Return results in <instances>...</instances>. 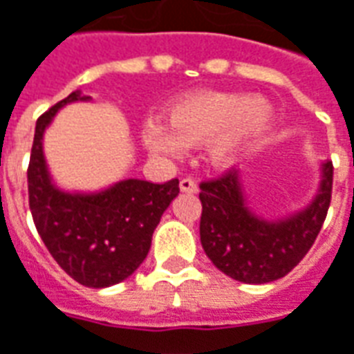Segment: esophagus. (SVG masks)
<instances>
[{"label": "esophagus", "mask_w": 354, "mask_h": 354, "mask_svg": "<svg viewBox=\"0 0 354 354\" xmlns=\"http://www.w3.org/2000/svg\"><path fill=\"white\" fill-rule=\"evenodd\" d=\"M180 189L184 193H197V182L192 180V178H184V180H180Z\"/></svg>", "instance_id": "obj_1"}]
</instances>
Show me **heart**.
<instances>
[{
	"mask_svg": "<svg viewBox=\"0 0 354 354\" xmlns=\"http://www.w3.org/2000/svg\"><path fill=\"white\" fill-rule=\"evenodd\" d=\"M273 108L263 98L239 93H199L170 108V124L149 119L144 124V144L153 153L180 157L187 146L207 142L210 165L225 169L267 131Z\"/></svg>",
	"mask_w": 354,
	"mask_h": 354,
	"instance_id": "obj_1",
	"label": "heart"
}]
</instances>
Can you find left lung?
Segmentation results:
<instances>
[{
  "mask_svg": "<svg viewBox=\"0 0 354 354\" xmlns=\"http://www.w3.org/2000/svg\"><path fill=\"white\" fill-rule=\"evenodd\" d=\"M332 161L320 165L317 195L301 210L267 220L246 203L241 172L201 184V245L222 273L246 284H266L304 260L326 220L332 197Z\"/></svg>",
  "mask_w": 354,
  "mask_h": 354,
  "instance_id": "obj_1",
  "label": "left lung"
}]
</instances>
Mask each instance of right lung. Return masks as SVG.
I'll return each instance as SVG.
<instances>
[{
    "label": "right lung",
    "mask_w": 354,
    "mask_h": 354,
    "mask_svg": "<svg viewBox=\"0 0 354 354\" xmlns=\"http://www.w3.org/2000/svg\"><path fill=\"white\" fill-rule=\"evenodd\" d=\"M91 96L73 91L35 123L28 167L30 210L39 237L66 273L88 288L129 279L146 260L162 212L178 197V180L151 184L129 178L100 192H66L50 176L43 136L60 109Z\"/></svg>",
    "instance_id": "1"
}]
</instances>
